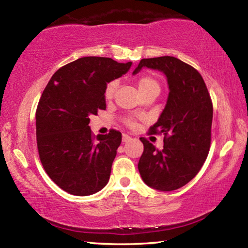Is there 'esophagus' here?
Masks as SVG:
<instances>
[{"label":"esophagus","instance_id":"1","mask_svg":"<svg viewBox=\"0 0 248 248\" xmlns=\"http://www.w3.org/2000/svg\"><path fill=\"white\" fill-rule=\"evenodd\" d=\"M130 140H131V137L128 136V134H123V142L124 143V142H129Z\"/></svg>","mask_w":248,"mask_h":248}]
</instances>
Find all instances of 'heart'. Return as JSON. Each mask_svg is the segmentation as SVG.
<instances>
[{
    "label": "heart",
    "mask_w": 248,
    "mask_h": 248,
    "mask_svg": "<svg viewBox=\"0 0 248 248\" xmlns=\"http://www.w3.org/2000/svg\"><path fill=\"white\" fill-rule=\"evenodd\" d=\"M137 84H138V89H139L140 94L142 96L150 94V93H157L158 94L159 91H161V84H159V82L156 78L149 74L141 75V77L138 78ZM116 89H117L116 81H111L107 84L106 90H105V97H106V99H111L112 97H114ZM125 123H127V124H129V125L134 124V121L132 119H127Z\"/></svg>",
    "instance_id": "b5f03b06"
}]
</instances>
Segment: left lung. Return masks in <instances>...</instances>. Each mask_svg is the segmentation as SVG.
Segmentation results:
<instances>
[{
	"label": "left lung",
	"instance_id": "1",
	"mask_svg": "<svg viewBox=\"0 0 248 248\" xmlns=\"http://www.w3.org/2000/svg\"><path fill=\"white\" fill-rule=\"evenodd\" d=\"M158 70L169 83V97L151 134H164V146L157 150L140 138L144 150L138 169L149 187L171 191L198 174L211 143L213 107L202 77L191 65L174 57L142 59L133 74L142 68Z\"/></svg>",
	"mask_w": 248,
	"mask_h": 248
}]
</instances>
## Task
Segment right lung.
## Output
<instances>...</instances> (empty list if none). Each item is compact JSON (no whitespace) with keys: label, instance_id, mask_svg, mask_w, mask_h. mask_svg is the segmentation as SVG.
<instances>
[{"label":"right lung","instance_id":"right-lung-1","mask_svg":"<svg viewBox=\"0 0 248 248\" xmlns=\"http://www.w3.org/2000/svg\"><path fill=\"white\" fill-rule=\"evenodd\" d=\"M132 62L84 57L59 69L46 86L36 111V137L46 173L75 196L102 190L121 143V133L94 137L90 117L106 109L107 83L123 77Z\"/></svg>","mask_w":248,"mask_h":248}]
</instances>
